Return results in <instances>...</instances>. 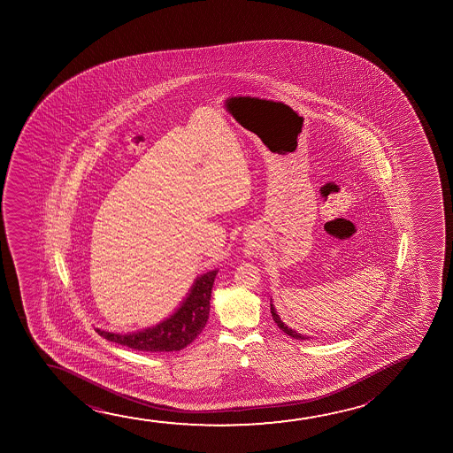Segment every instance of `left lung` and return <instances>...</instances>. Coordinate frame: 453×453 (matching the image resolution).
<instances>
[{"mask_svg":"<svg viewBox=\"0 0 453 453\" xmlns=\"http://www.w3.org/2000/svg\"><path fill=\"white\" fill-rule=\"evenodd\" d=\"M271 314H273V322L277 323V326H279L285 334L291 335L292 339H297V341H303V339H306L304 335L298 334L297 331L288 328L285 323L281 322V319H280L279 314H277V311L273 308V303H271Z\"/></svg>","mask_w":453,"mask_h":453,"instance_id":"obj_1","label":"left lung"}]
</instances>
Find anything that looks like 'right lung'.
<instances>
[{
    "label": "right lung",
    "instance_id": "1",
    "mask_svg": "<svg viewBox=\"0 0 453 453\" xmlns=\"http://www.w3.org/2000/svg\"><path fill=\"white\" fill-rule=\"evenodd\" d=\"M218 271L201 275L193 285L190 296L180 304L173 316L156 325L155 328L145 329L133 334H114L102 329H96L106 341L114 342L122 347L136 351L164 353L180 351L190 345L207 323L211 311V286Z\"/></svg>",
    "mask_w": 453,
    "mask_h": 453
}]
</instances>
